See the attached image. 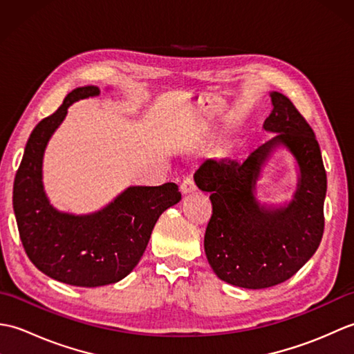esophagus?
Masks as SVG:
<instances>
[{"mask_svg": "<svg viewBox=\"0 0 354 354\" xmlns=\"http://www.w3.org/2000/svg\"><path fill=\"white\" fill-rule=\"evenodd\" d=\"M181 190H183V193H192V192H194L196 190V184H194V181H193V178L192 176H185L184 179H183V183H181Z\"/></svg>", "mask_w": 354, "mask_h": 354, "instance_id": "esophagus-1", "label": "esophagus"}]
</instances>
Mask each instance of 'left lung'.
<instances>
[{"label": "left lung", "instance_id": "8db88e82", "mask_svg": "<svg viewBox=\"0 0 354 354\" xmlns=\"http://www.w3.org/2000/svg\"><path fill=\"white\" fill-rule=\"evenodd\" d=\"M274 108L265 131L277 133L243 161L207 160L194 183L209 192L213 214L205 230V254L221 280L265 289L289 280L321 243L327 175L315 132L288 97L270 93ZM277 145H286L300 167L297 192L288 206L272 209L254 199L259 169Z\"/></svg>", "mask_w": 354, "mask_h": 354}]
</instances>
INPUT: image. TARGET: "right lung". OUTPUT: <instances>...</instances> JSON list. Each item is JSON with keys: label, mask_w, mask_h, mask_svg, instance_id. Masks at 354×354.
Segmentation results:
<instances>
[{"label": "right lung", "mask_w": 354, "mask_h": 354, "mask_svg": "<svg viewBox=\"0 0 354 354\" xmlns=\"http://www.w3.org/2000/svg\"><path fill=\"white\" fill-rule=\"evenodd\" d=\"M97 86L76 88L55 114L41 120L26 145L13 183V212L30 261L50 278L80 288L117 283L138 265L165 209L181 201L178 185L129 187L93 214L57 212L42 185V158L70 104L99 95Z\"/></svg>", "instance_id": "obj_1"}]
</instances>
